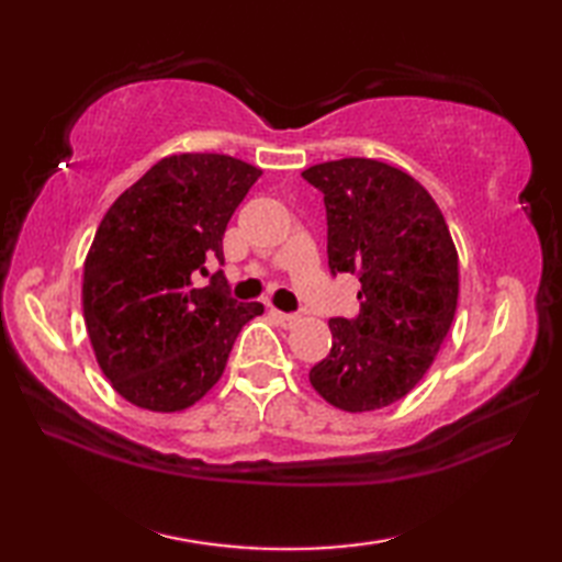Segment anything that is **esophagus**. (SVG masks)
<instances>
[{
  "instance_id": "obj_1",
  "label": "esophagus",
  "mask_w": 562,
  "mask_h": 562,
  "mask_svg": "<svg viewBox=\"0 0 562 562\" xmlns=\"http://www.w3.org/2000/svg\"><path fill=\"white\" fill-rule=\"evenodd\" d=\"M270 316L278 321V324L282 326V328H292L296 321H300V316H294V314H284V312H278V308H270Z\"/></svg>"
}]
</instances>
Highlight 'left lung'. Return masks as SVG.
<instances>
[{"mask_svg":"<svg viewBox=\"0 0 562 562\" xmlns=\"http://www.w3.org/2000/svg\"><path fill=\"white\" fill-rule=\"evenodd\" d=\"M324 193L330 272L360 274V314L330 318V355L308 372L345 413L386 408L415 389L451 328L459 254L432 195L376 159L308 166Z\"/></svg>","mask_w":562,"mask_h":562,"instance_id":"left-lung-1","label":"left lung"}]
</instances>
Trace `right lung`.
<instances>
[{
    "label": "right lung",
    "instance_id": "1",
    "mask_svg": "<svg viewBox=\"0 0 562 562\" xmlns=\"http://www.w3.org/2000/svg\"><path fill=\"white\" fill-rule=\"evenodd\" d=\"M262 171L229 154H171L103 214L83 260L81 306L93 355L121 396L178 413L217 384L232 345L262 304L224 292L205 260L224 262L222 236Z\"/></svg>",
    "mask_w": 562,
    "mask_h": 562
}]
</instances>
